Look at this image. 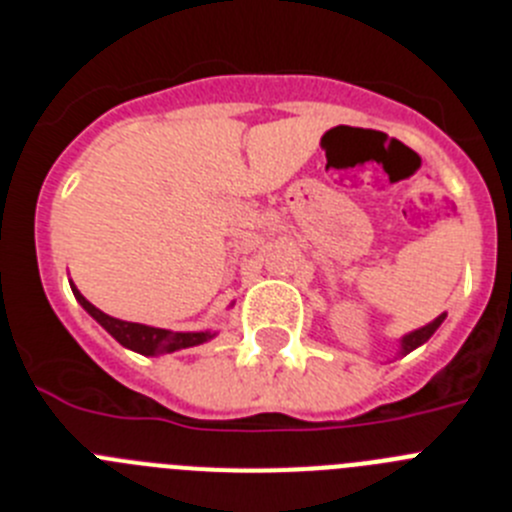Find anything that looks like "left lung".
<instances>
[{
    "label": "left lung",
    "mask_w": 512,
    "mask_h": 512,
    "mask_svg": "<svg viewBox=\"0 0 512 512\" xmlns=\"http://www.w3.org/2000/svg\"><path fill=\"white\" fill-rule=\"evenodd\" d=\"M443 318H446V315H438V318L433 320V323H428V325H423V328L413 330V333H408V336H402L400 354H410V351H415V348H418V346H423V343L428 341V338H431L433 333H436L438 325L443 323Z\"/></svg>",
    "instance_id": "left-lung-1"
}]
</instances>
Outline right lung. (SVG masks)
I'll return each instance as SVG.
<instances>
[{
  "label": "right lung",
  "mask_w": 512,
  "mask_h": 512,
  "mask_svg": "<svg viewBox=\"0 0 512 512\" xmlns=\"http://www.w3.org/2000/svg\"><path fill=\"white\" fill-rule=\"evenodd\" d=\"M71 292H74L76 302H79L84 310L102 325L117 343H122L125 348L135 351V354L143 356H158V354H174L179 348H192L200 346V343L210 341L215 333L210 330H197V333H174V330H164V328H153V325H143V323H128V320L112 318L107 312H102L99 307H94L87 297L81 295L79 289L71 284Z\"/></svg>",
  "instance_id": "add662e5"
}]
</instances>
